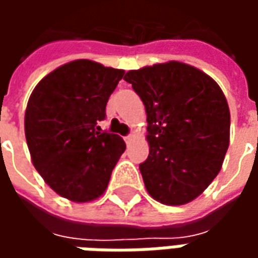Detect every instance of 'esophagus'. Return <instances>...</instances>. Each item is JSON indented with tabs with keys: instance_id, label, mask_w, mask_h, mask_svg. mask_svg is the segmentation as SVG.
Listing matches in <instances>:
<instances>
[{
	"instance_id": "obj_1",
	"label": "esophagus",
	"mask_w": 258,
	"mask_h": 258,
	"mask_svg": "<svg viewBox=\"0 0 258 258\" xmlns=\"http://www.w3.org/2000/svg\"><path fill=\"white\" fill-rule=\"evenodd\" d=\"M134 138H135V135H134V134H130V135H127L125 138H124V141H125L127 144H130L131 141H134Z\"/></svg>"
}]
</instances>
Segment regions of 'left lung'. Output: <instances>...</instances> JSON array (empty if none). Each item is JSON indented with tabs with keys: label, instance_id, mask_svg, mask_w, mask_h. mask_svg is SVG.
<instances>
[{
	"label": "left lung",
	"instance_id": "1",
	"mask_svg": "<svg viewBox=\"0 0 258 258\" xmlns=\"http://www.w3.org/2000/svg\"><path fill=\"white\" fill-rule=\"evenodd\" d=\"M124 80L145 105L149 156L140 170L148 194L163 205L189 203L221 170L231 127L227 98L210 76L177 60L130 70Z\"/></svg>",
	"mask_w": 258,
	"mask_h": 258
}]
</instances>
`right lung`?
Segmentation results:
<instances>
[{
    "instance_id": "right-lung-1",
    "label": "right lung",
    "mask_w": 258,
    "mask_h": 258,
    "mask_svg": "<svg viewBox=\"0 0 258 258\" xmlns=\"http://www.w3.org/2000/svg\"><path fill=\"white\" fill-rule=\"evenodd\" d=\"M123 76L121 69L77 59L47 74L31 92L25 113L31 162L62 198L85 203L106 190L125 144L96 124Z\"/></svg>"
}]
</instances>
